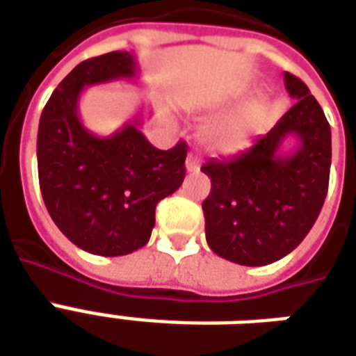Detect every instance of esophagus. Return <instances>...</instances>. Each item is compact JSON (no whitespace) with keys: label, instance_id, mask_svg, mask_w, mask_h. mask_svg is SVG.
I'll list each match as a JSON object with an SVG mask.
<instances>
[{"label":"esophagus","instance_id":"obj_1","mask_svg":"<svg viewBox=\"0 0 356 356\" xmlns=\"http://www.w3.org/2000/svg\"><path fill=\"white\" fill-rule=\"evenodd\" d=\"M198 168H200V160H198V156L188 154V158H186V171H188V173H193V171H198Z\"/></svg>","mask_w":356,"mask_h":356}]
</instances>
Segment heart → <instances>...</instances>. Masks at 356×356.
Segmentation results:
<instances>
[{"instance_id": "1", "label": "heart", "mask_w": 356, "mask_h": 356, "mask_svg": "<svg viewBox=\"0 0 356 356\" xmlns=\"http://www.w3.org/2000/svg\"><path fill=\"white\" fill-rule=\"evenodd\" d=\"M265 120V104L254 101L234 114L219 118L209 124L204 131V139L213 152L219 154H236L246 150L254 137L259 133Z\"/></svg>"}]
</instances>
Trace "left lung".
<instances>
[{"mask_svg": "<svg viewBox=\"0 0 356 356\" xmlns=\"http://www.w3.org/2000/svg\"><path fill=\"white\" fill-rule=\"evenodd\" d=\"M296 104L246 152L211 158L202 171L211 191L202 204L206 240L219 257L246 267L282 259L313 229L328 193L332 133L321 104L293 74H284ZM293 134L300 145L280 152Z\"/></svg>", "mask_w": 356, "mask_h": 356, "instance_id": "8db88e82", "label": "left lung"}]
</instances>
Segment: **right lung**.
Segmentation results:
<instances>
[{
  "mask_svg": "<svg viewBox=\"0 0 356 356\" xmlns=\"http://www.w3.org/2000/svg\"><path fill=\"white\" fill-rule=\"evenodd\" d=\"M135 74L127 51L83 60L53 91L38 129V175L51 219L72 244L104 257L147 244L158 202L175 193L186 173L185 140L160 150L139 131V120L110 137L81 124L83 88Z\"/></svg>",
  "mask_w": 356,
  "mask_h": 356,
  "instance_id": "right-lung-1",
  "label": "right lung"
}]
</instances>
